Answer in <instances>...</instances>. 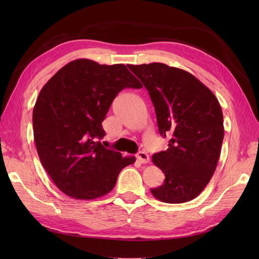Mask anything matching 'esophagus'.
I'll return each instance as SVG.
<instances>
[{"label": "esophagus", "instance_id": "obj_1", "mask_svg": "<svg viewBox=\"0 0 259 259\" xmlns=\"http://www.w3.org/2000/svg\"><path fill=\"white\" fill-rule=\"evenodd\" d=\"M137 159H138L141 163H148L150 161L149 156H148V153L145 151H140L138 155H137Z\"/></svg>", "mask_w": 259, "mask_h": 259}]
</instances>
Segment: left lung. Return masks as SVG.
I'll return each mask as SVG.
<instances>
[{"mask_svg":"<svg viewBox=\"0 0 259 259\" xmlns=\"http://www.w3.org/2000/svg\"><path fill=\"white\" fill-rule=\"evenodd\" d=\"M128 67L149 92L159 133L170 137L168 149L152 156L166 178L151 194L167 203L190 201L210 181L221 156L224 120L218 99L185 70L158 62Z\"/></svg>","mask_w":259,"mask_h":259,"instance_id":"1","label":"left lung"}]
</instances>
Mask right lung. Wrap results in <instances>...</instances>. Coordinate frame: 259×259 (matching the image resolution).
Returning <instances> with one entry per match:
<instances>
[{
  "label": "right lung",
  "mask_w": 259,
  "mask_h": 259,
  "mask_svg": "<svg viewBox=\"0 0 259 259\" xmlns=\"http://www.w3.org/2000/svg\"><path fill=\"white\" fill-rule=\"evenodd\" d=\"M124 64L78 59L42 88L33 109V135L43 168L58 188L75 199L109 194L119 172L136 158L104 148L102 121L124 88H141Z\"/></svg>",
  "instance_id": "1"
}]
</instances>
